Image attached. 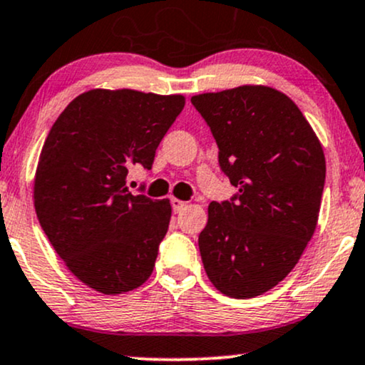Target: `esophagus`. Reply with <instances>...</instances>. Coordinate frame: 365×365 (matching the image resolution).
<instances>
[{"instance_id":"esophagus-1","label":"esophagus","mask_w":365,"mask_h":365,"mask_svg":"<svg viewBox=\"0 0 365 365\" xmlns=\"http://www.w3.org/2000/svg\"><path fill=\"white\" fill-rule=\"evenodd\" d=\"M185 205H187V202H183V200H180V199H171V207H173V212L175 214H178V212H182L183 209H185Z\"/></svg>"}]
</instances>
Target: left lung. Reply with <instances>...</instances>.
Instances as JSON below:
<instances>
[{
    "label": "left lung",
    "instance_id": "1",
    "mask_svg": "<svg viewBox=\"0 0 365 365\" xmlns=\"http://www.w3.org/2000/svg\"><path fill=\"white\" fill-rule=\"evenodd\" d=\"M219 148V166L238 194L210 202L199 235L205 274L236 299L287 277L318 222L323 148L297 105L270 86L245 85L192 96Z\"/></svg>",
    "mask_w": 365,
    "mask_h": 365
}]
</instances>
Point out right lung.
I'll list each match as a JSON object with an SVG mask.
<instances>
[{
    "mask_svg": "<svg viewBox=\"0 0 365 365\" xmlns=\"http://www.w3.org/2000/svg\"><path fill=\"white\" fill-rule=\"evenodd\" d=\"M183 105L182 95L96 88L76 96L47 134L35 212L66 267L95 291L129 292L155 269L170 200L133 195L125 177L133 165L151 168Z\"/></svg>",
    "mask_w": 365,
    "mask_h": 365,
    "instance_id": "right-lung-1",
    "label": "right lung"
}]
</instances>
